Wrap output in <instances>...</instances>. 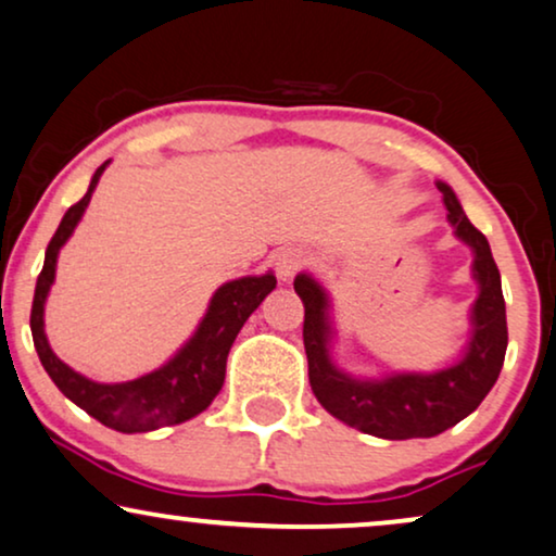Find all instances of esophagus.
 <instances>
[{
  "mask_svg": "<svg viewBox=\"0 0 556 556\" xmlns=\"http://www.w3.org/2000/svg\"><path fill=\"white\" fill-rule=\"evenodd\" d=\"M305 251L302 249H282L274 256V269H277L279 279H292L302 266H305Z\"/></svg>",
  "mask_w": 556,
  "mask_h": 556,
  "instance_id": "esophagus-1",
  "label": "esophagus"
}]
</instances>
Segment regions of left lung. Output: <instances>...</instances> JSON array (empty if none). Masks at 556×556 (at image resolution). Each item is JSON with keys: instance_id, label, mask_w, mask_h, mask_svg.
<instances>
[{"instance_id": "1", "label": "left lung", "mask_w": 556, "mask_h": 556, "mask_svg": "<svg viewBox=\"0 0 556 556\" xmlns=\"http://www.w3.org/2000/svg\"><path fill=\"white\" fill-rule=\"evenodd\" d=\"M439 189L444 194L446 217L456 228V236L472 245V271L480 282V298L472 311L475 333L467 356L459 364L435 375H397L382 382L346 377L328 359L330 326L326 294L305 274L294 279V292L305 305L302 341H305L307 375L315 397L330 416L379 439H431L459 424L493 390L508 349L501 271L488 238L467 220L452 189L446 185H439Z\"/></svg>"}]
</instances>
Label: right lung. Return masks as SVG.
<instances>
[{"instance_id": "add662e5", "label": "right lung", "mask_w": 556, "mask_h": 556, "mask_svg": "<svg viewBox=\"0 0 556 556\" xmlns=\"http://www.w3.org/2000/svg\"><path fill=\"white\" fill-rule=\"evenodd\" d=\"M102 172L104 164L91 177L87 194L66 210L59 230H55L51 243H48L46 264L38 277V285H35L30 311L33 343L40 356V364H43L48 377L55 382V388L72 400L74 405L87 410L91 418H97L102 426L115 428L121 433L156 431L161 426L185 424V420L194 418L197 413H202L213 403L223 388V379H226L228 351L233 346L238 330L243 328L249 315L262 305L266 294L274 290L277 279H274V274H264V277H243L236 279V282L223 285L213 294V300H210L205 320L200 323L192 341L166 367L151 371V375L121 384H100L76 375L48 346L43 330V305L55 277L59 249L74 233L76 223H79L84 210H87Z\"/></svg>"}]
</instances>
